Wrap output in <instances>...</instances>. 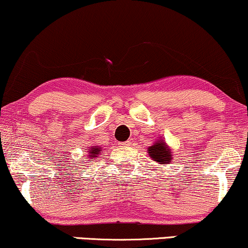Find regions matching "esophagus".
<instances>
[{
	"mask_svg": "<svg viewBox=\"0 0 248 248\" xmlns=\"http://www.w3.org/2000/svg\"><path fill=\"white\" fill-rule=\"evenodd\" d=\"M131 142H129V140H127V142H121L119 143V145H120L121 147H127V146H130Z\"/></svg>",
	"mask_w": 248,
	"mask_h": 248,
	"instance_id": "esophagus-1",
	"label": "esophagus"
}]
</instances>
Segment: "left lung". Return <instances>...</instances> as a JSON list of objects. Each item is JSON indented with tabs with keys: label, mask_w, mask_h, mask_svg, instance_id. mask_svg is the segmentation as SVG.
I'll return each instance as SVG.
<instances>
[{
	"label": "left lung",
	"mask_w": 248,
	"mask_h": 248,
	"mask_svg": "<svg viewBox=\"0 0 248 248\" xmlns=\"http://www.w3.org/2000/svg\"><path fill=\"white\" fill-rule=\"evenodd\" d=\"M147 153L153 161L158 162L160 165H168L173 160V152L165 142V140H156L153 145L147 147Z\"/></svg>",
	"instance_id": "obj_1"
}]
</instances>
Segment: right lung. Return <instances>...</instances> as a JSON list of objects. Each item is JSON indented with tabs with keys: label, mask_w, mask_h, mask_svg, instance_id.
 Masks as SVG:
<instances>
[{
	"label": "right lung",
	"mask_w": 248,
	"mask_h": 248,
	"mask_svg": "<svg viewBox=\"0 0 248 248\" xmlns=\"http://www.w3.org/2000/svg\"><path fill=\"white\" fill-rule=\"evenodd\" d=\"M88 151H87V158L88 159H95L101 155V152L103 151L102 147L97 146V145H93L90 147H88Z\"/></svg>",
	"instance_id": "right-lung-1"
}]
</instances>
